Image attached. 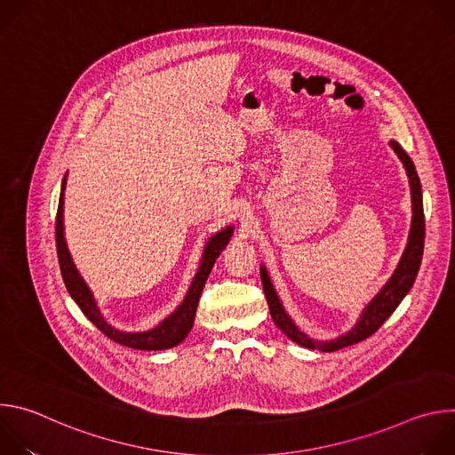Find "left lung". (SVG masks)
Returning a JSON list of instances; mask_svg holds the SVG:
<instances>
[{"instance_id":"1","label":"left lung","mask_w":455,"mask_h":455,"mask_svg":"<svg viewBox=\"0 0 455 455\" xmlns=\"http://www.w3.org/2000/svg\"><path fill=\"white\" fill-rule=\"evenodd\" d=\"M395 149V153L398 155V158L402 160V164L405 165L407 176H409V183H411V196H412V223H411V232H409V241L405 246V251L400 259V265L395 270L393 277L387 281V284L379 290V293L365 306V309L360 315V320L356 322V326L347 331L346 335L333 339V340H313L309 339L306 333H302L293 320L288 316V313L284 311L274 284L268 277V272L265 267H261V281H263V290L268 300V307L272 313V318L275 322V326L295 344L304 346L307 349H318L323 353H333L339 351L342 347L358 344L362 340H365L367 337H371L372 333L378 331V328L381 323L393 315V311L400 306V302L403 300V297L409 293V290L412 288L419 265H421V257H423V246H425V214H423V194H421V183L416 172V167L411 160V156L402 149V146L395 140L388 142Z\"/></svg>"}]
</instances>
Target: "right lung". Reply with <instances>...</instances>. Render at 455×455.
Instances as JSON below:
<instances>
[{"instance_id":"add662e5","label":"right lung","mask_w":455,"mask_h":455,"mask_svg":"<svg viewBox=\"0 0 455 455\" xmlns=\"http://www.w3.org/2000/svg\"><path fill=\"white\" fill-rule=\"evenodd\" d=\"M64 188H67V174L62 178L60 185V196H59V207H57V218H55V244H57V257H59V267L62 274L64 286H67L68 293L72 299L77 302L81 311L90 318L92 323H95V328L100 330L108 339L113 342L132 347V349H140V351H162L178 346L180 342L185 340L188 331L192 330L194 323V315H196L200 295L204 291V286L207 283V277L216 263V259L220 253L225 250V246L230 241V235L234 232V227H227L225 230L218 232L209 239L204 250L202 257V265L192 279V284L183 299V302L171 313L167 318H164L156 328L149 331H140V333H124L115 330L113 326L102 318L97 302L93 299V293L79 275L72 255L68 251L67 241H64V225H62V205H64Z\"/></svg>"}]
</instances>
